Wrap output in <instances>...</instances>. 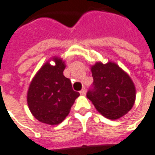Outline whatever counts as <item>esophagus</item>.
Here are the masks:
<instances>
[{"instance_id":"1","label":"esophagus","mask_w":155,"mask_h":155,"mask_svg":"<svg viewBox=\"0 0 155 155\" xmlns=\"http://www.w3.org/2000/svg\"><path fill=\"white\" fill-rule=\"evenodd\" d=\"M80 93H81V95L85 96V95H86V90L85 89V88H83L81 91H80Z\"/></svg>"}]
</instances>
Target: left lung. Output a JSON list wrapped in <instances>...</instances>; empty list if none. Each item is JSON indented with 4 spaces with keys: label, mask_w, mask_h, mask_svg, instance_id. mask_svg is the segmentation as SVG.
Returning <instances> with one entry per match:
<instances>
[{
    "label": "left lung",
    "mask_w": 155,
    "mask_h": 155,
    "mask_svg": "<svg viewBox=\"0 0 155 155\" xmlns=\"http://www.w3.org/2000/svg\"><path fill=\"white\" fill-rule=\"evenodd\" d=\"M93 84L86 97L104 117L117 120L130 111L136 99L130 77L117 64L96 63L91 68Z\"/></svg>",
    "instance_id": "left-lung-1"
}]
</instances>
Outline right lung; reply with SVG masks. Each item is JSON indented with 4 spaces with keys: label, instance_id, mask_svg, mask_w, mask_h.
<instances>
[{
    "label": "right lung",
    "instance_id": "1",
    "mask_svg": "<svg viewBox=\"0 0 155 155\" xmlns=\"http://www.w3.org/2000/svg\"><path fill=\"white\" fill-rule=\"evenodd\" d=\"M52 59L55 65L47 62L30 82L27 103L39 121L55 126L68 116L80 93L74 91L70 80L64 75V61L57 57Z\"/></svg>",
    "mask_w": 155,
    "mask_h": 155
}]
</instances>
